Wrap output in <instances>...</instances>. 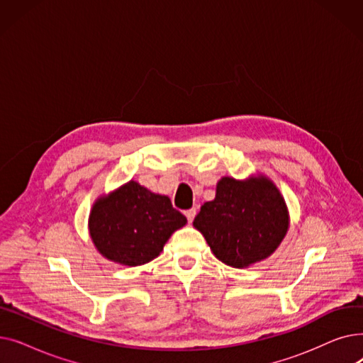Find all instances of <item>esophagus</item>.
Instances as JSON below:
<instances>
[{"mask_svg": "<svg viewBox=\"0 0 363 363\" xmlns=\"http://www.w3.org/2000/svg\"><path fill=\"white\" fill-rule=\"evenodd\" d=\"M196 215H197V208H196V207H193V208H188V211H185V216H186V219H188V222H189V223H191V222L194 220Z\"/></svg>", "mask_w": 363, "mask_h": 363, "instance_id": "34e87169", "label": "esophagus"}]
</instances>
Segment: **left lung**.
<instances>
[{
	"label": "left lung",
	"instance_id": "8db88e82",
	"mask_svg": "<svg viewBox=\"0 0 363 363\" xmlns=\"http://www.w3.org/2000/svg\"><path fill=\"white\" fill-rule=\"evenodd\" d=\"M193 225L220 262L245 268L275 252L287 234L289 212L269 179L222 178L215 200L201 206Z\"/></svg>",
	"mask_w": 363,
	"mask_h": 363
}]
</instances>
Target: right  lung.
Listing matches in <instances>:
<instances>
[{"label":"right lung","instance_id":"add662e5","mask_svg":"<svg viewBox=\"0 0 363 363\" xmlns=\"http://www.w3.org/2000/svg\"><path fill=\"white\" fill-rule=\"evenodd\" d=\"M185 223L186 218L169 197L129 181L94 204L89 234L104 257L138 266L157 257L169 237Z\"/></svg>","mask_w":363,"mask_h":363}]
</instances>
